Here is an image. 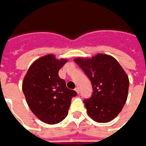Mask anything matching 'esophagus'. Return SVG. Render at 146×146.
Segmentation results:
<instances>
[{
	"mask_svg": "<svg viewBox=\"0 0 146 146\" xmlns=\"http://www.w3.org/2000/svg\"><path fill=\"white\" fill-rule=\"evenodd\" d=\"M75 90H76V92L78 94L80 93V89L78 88V87H77V88H75Z\"/></svg>",
	"mask_w": 146,
	"mask_h": 146,
	"instance_id": "esophagus-1",
	"label": "esophagus"
}]
</instances>
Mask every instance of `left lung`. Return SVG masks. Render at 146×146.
<instances>
[{
  "label": "left lung",
  "instance_id": "left-lung-1",
  "mask_svg": "<svg viewBox=\"0 0 146 146\" xmlns=\"http://www.w3.org/2000/svg\"><path fill=\"white\" fill-rule=\"evenodd\" d=\"M74 61L90 80L93 93L83 102L88 115L98 123H108L121 111L128 97L129 80L112 56L98 54L91 59Z\"/></svg>",
  "mask_w": 146,
  "mask_h": 146
}]
</instances>
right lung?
I'll return each mask as SVG.
<instances>
[{"instance_id": "obj_1", "label": "right lung", "mask_w": 146, "mask_h": 146, "mask_svg": "<svg viewBox=\"0 0 146 146\" xmlns=\"http://www.w3.org/2000/svg\"><path fill=\"white\" fill-rule=\"evenodd\" d=\"M67 60H58L47 55L31 65L23 82V91L30 109L48 124L60 123L67 116L73 97L77 92L66 86L58 73Z\"/></svg>"}]
</instances>
